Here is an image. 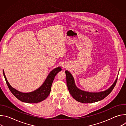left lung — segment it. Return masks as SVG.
<instances>
[{"mask_svg":"<svg viewBox=\"0 0 126 126\" xmlns=\"http://www.w3.org/2000/svg\"><path fill=\"white\" fill-rule=\"evenodd\" d=\"M65 73L67 85L70 94L76 101L83 103H92L104 99L112 91L118 80L117 78L111 87L105 91L99 93H90L82 91L77 88L75 86L72 75L68 71H65Z\"/></svg>","mask_w":126,"mask_h":126,"instance_id":"1","label":"left lung"}]
</instances>
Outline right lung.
Here are the masks:
<instances>
[{
  "label": "right lung",
  "mask_w": 126,
  "mask_h": 126,
  "mask_svg": "<svg viewBox=\"0 0 126 126\" xmlns=\"http://www.w3.org/2000/svg\"><path fill=\"white\" fill-rule=\"evenodd\" d=\"M61 70L60 67H57L50 72L44 83L38 89L35 91L30 93H22L13 88L5 77L4 71L3 75L5 79L7 86L12 94L20 101L28 103H36L40 102L45 100L49 95L52 82L55 76Z\"/></svg>",
  "instance_id": "1"
}]
</instances>
